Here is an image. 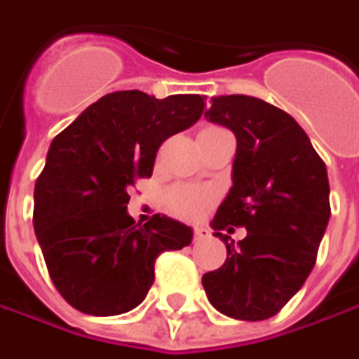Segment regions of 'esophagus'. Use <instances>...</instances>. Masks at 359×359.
Masks as SVG:
<instances>
[{
    "label": "esophagus",
    "instance_id": "obj_1",
    "mask_svg": "<svg viewBox=\"0 0 359 359\" xmlns=\"http://www.w3.org/2000/svg\"><path fill=\"white\" fill-rule=\"evenodd\" d=\"M210 238V229L208 228H196L194 229V241H203Z\"/></svg>",
    "mask_w": 359,
    "mask_h": 359
}]
</instances>
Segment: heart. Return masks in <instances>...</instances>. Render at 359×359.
Masks as SVG:
<instances>
[{
  "instance_id": "1",
  "label": "heart",
  "mask_w": 359,
  "mask_h": 359,
  "mask_svg": "<svg viewBox=\"0 0 359 359\" xmlns=\"http://www.w3.org/2000/svg\"><path fill=\"white\" fill-rule=\"evenodd\" d=\"M212 203L214 194L201 186H175L165 196V210L182 219H198L212 208Z\"/></svg>"
}]
</instances>
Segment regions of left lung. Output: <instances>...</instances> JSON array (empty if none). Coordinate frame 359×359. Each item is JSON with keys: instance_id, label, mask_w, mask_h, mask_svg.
Segmentation results:
<instances>
[{"instance_id": "1", "label": "left lung", "mask_w": 359, "mask_h": 359, "mask_svg": "<svg viewBox=\"0 0 359 359\" xmlns=\"http://www.w3.org/2000/svg\"><path fill=\"white\" fill-rule=\"evenodd\" d=\"M205 118L236 133L233 186L212 226L228 257L201 283L215 310L259 322L296 296L316 266L330 219L324 159L290 114L250 95L212 97ZM245 227L238 244L221 229Z\"/></svg>"}]
</instances>
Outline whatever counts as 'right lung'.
<instances>
[{"mask_svg":"<svg viewBox=\"0 0 359 359\" xmlns=\"http://www.w3.org/2000/svg\"><path fill=\"white\" fill-rule=\"evenodd\" d=\"M203 105L191 93L114 91L51 142L35 182L34 228L49 278L72 308L133 310L154 283L158 255L189 245L187 226L159 214L140 226L128 203L135 182L151 177L159 145L194 126Z\"/></svg>","mask_w":359,"mask_h":359,"instance_id":"add662e5","label":"right lung"}]
</instances>
